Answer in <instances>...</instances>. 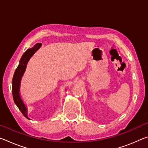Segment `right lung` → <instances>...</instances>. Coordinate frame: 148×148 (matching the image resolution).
<instances>
[{
	"mask_svg": "<svg viewBox=\"0 0 148 148\" xmlns=\"http://www.w3.org/2000/svg\"><path fill=\"white\" fill-rule=\"evenodd\" d=\"M42 44L37 43L31 48L28 49L22 56L19 61V63L16 71L14 72L13 79H12V95L15 104L18 107L20 111L23 116L28 119H31L27 116V107L26 104L24 103L23 100L21 97L20 94V86H21V81L23 77L24 72L25 71L27 65L30 59L33 56V55L40 48Z\"/></svg>",
	"mask_w": 148,
	"mask_h": 148,
	"instance_id": "right-lung-1",
	"label": "right lung"
}]
</instances>
